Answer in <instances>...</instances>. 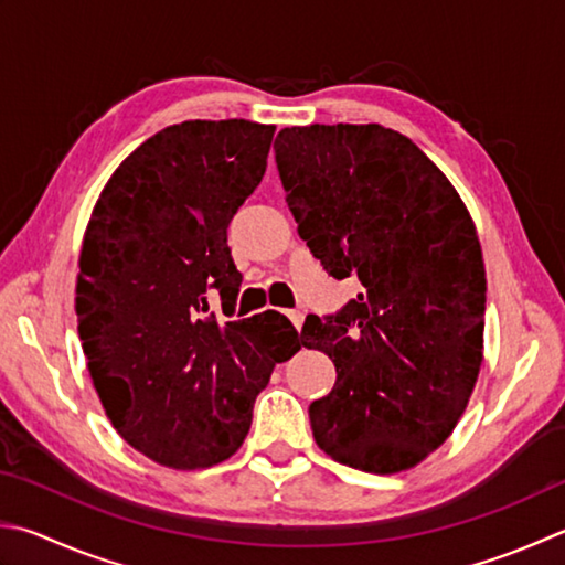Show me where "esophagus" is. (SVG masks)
Returning <instances> with one entry per match:
<instances>
[{
	"label": "esophagus",
	"instance_id": "esophagus-1",
	"mask_svg": "<svg viewBox=\"0 0 565 565\" xmlns=\"http://www.w3.org/2000/svg\"><path fill=\"white\" fill-rule=\"evenodd\" d=\"M285 315H287V319H290V322L295 324L297 332H300V329H302V322H305V315H302L300 310H290V312H285Z\"/></svg>",
	"mask_w": 565,
	"mask_h": 565
}]
</instances>
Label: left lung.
I'll return each mask as SVG.
<instances>
[{
  "label": "left lung",
  "mask_w": 565,
  "mask_h": 565,
  "mask_svg": "<svg viewBox=\"0 0 565 565\" xmlns=\"http://www.w3.org/2000/svg\"><path fill=\"white\" fill-rule=\"evenodd\" d=\"M275 162L297 233L364 292L302 327L337 383L310 406L332 460L411 470L450 438L480 376L487 278L470 211L406 135L381 125L285 127Z\"/></svg>",
  "instance_id": "8db88e82"
}]
</instances>
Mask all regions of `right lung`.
Returning <instances> with one entry per match:
<instances>
[{"label": "right lung", "instance_id": "obj_1", "mask_svg": "<svg viewBox=\"0 0 565 565\" xmlns=\"http://www.w3.org/2000/svg\"><path fill=\"white\" fill-rule=\"evenodd\" d=\"M275 125L186 120L115 169L83 236L76 315L113 428L174 470L236 452L275 364L300 351L280 312H233L241 273L226 228L260 184Z\"/></svg>", "mask_w": 565, "mask_h": 565}]
</instances>
